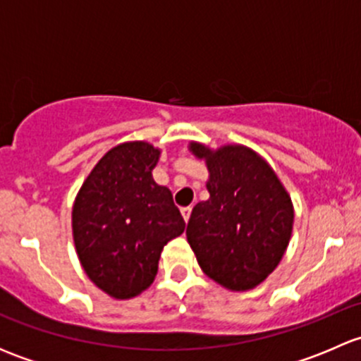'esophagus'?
Here are the masks:
<instances>
[{"label": "esophagus", "instance_id": "34e87169", "mask_svg": "<svg viewBox=\"0 0 361 361\" xmlns=\"http://www.w3.org/2000/svg\"><path fill=\"white\" fill-rule=\"evenodd\" d=\"M181 214H183L185 221H188V218H190V214H192V207H190V206L181 207Z\"/></svg>", "mask_w": 361, "mask_h": 361}]
</instances>
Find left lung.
<instances>
[{
	"instance_id": "1",
	"label": "left lung",
	"mask_w": 361,
	"mask_h": 361,
	"mask_svg": "<svg viewBox=\"0 0 361 361\" xmlns=\"http://www.w3.org/2000/svg\"><path fill=\"white\" fill-rule=\"evenodd\" d=\"M206 159L209 199L195 204L187 239L211 279L231 290H250L281 262L292 238V199L264 159L246 147L211 152L192 143Z\"/></svg>"
}]
</instances>
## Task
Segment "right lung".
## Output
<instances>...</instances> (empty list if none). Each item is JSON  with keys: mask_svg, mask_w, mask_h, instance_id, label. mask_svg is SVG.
<instances>
[{"mask_svg": "<svg viewBox=\"0 0 361 361\" xmlns=\"http://www.w3.org/2000/svg\"><path fill=\"white\" fill-rule=\"evenodd\" d=\"M160 152L143 141L111 148L73 206V238L90 281L115 298L154 283L160 251L185 231L173 194L152 178Z\"/></svg>", "mask_w": 361, "mask_h": 361, "instance_id": "obj_1", "label": "right lung"}]
</instances>
